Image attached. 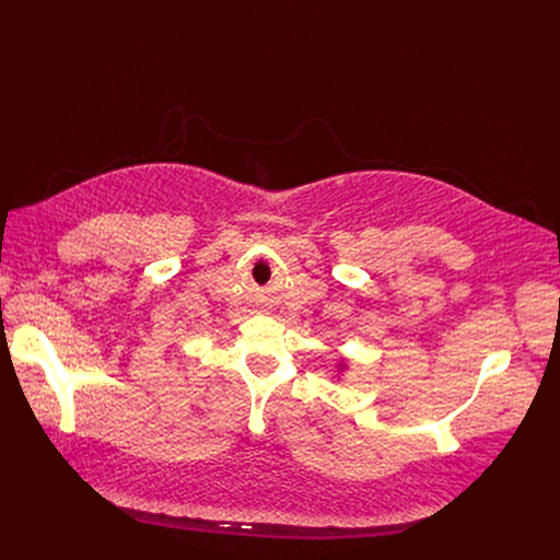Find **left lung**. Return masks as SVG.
Returning a JSON list of instances; mask_svg holds the SVG:
<instances>
[{"label":"left lung","instance_id":"obj_1","mask_svg":"<svg viewBox=\"0 0 560 560\" xmlns=\"http://www.w3.org/2000/svg\"><path fill=\"white\" fill-rule=\"evenodd\" d=\"M337 368H339V372H343V370H346V368H348V361H346V359H341V361H339V365H337Z\"/></svg>","mask_w":560,"mask_h":560}]
</instances>
